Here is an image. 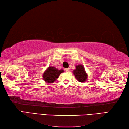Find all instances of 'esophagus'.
<instances>
[{
  "label": "esophagus",
  "mask_w": 129,
  "mask_h": 129,
  "mask_svg": "<svg viewBox=\"0 0 129 129\" xmlns=\"http://www.w3.org/2000/svg\"><path fill=\"white\" fill-rule=\"evenodd\" d=\"M66 71L67 72H70V68H66Z\"/></svg>",
  "instance_id": "34e87169"
}]
</instances>
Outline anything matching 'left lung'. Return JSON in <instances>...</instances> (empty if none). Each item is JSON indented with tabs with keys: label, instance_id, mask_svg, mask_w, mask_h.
<instances>
[{
	"label": "left lung",
	"instance_id": "left-lung-1",
	"mask_svg": "<svg viewBox=\"0 0 129 129\" xmlns=\"http://www.w3.org/2000/svg\"><path fill=\"white\" fill-rule=\"evenodd\" d=\"M73 73L78 82L83 83L85 82L87 80V74L83 65L78 64L76 66V69H75Z\"/></svg>",
	"mask_w": 129,
	"mask_h": 129
}]
</instances>
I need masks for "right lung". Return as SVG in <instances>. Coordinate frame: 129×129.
<instances>
[{
    "label": "right lung",
    "instance_id": "add662e5",
    "mask_svg": "<svg viewBox=\"0 0 129 129\" xmlns=\"http://www.w3.org/2000/svg\"><path fill=\"white\" fill-rule=\"evenodd\" d=\"M63 72V69L59 70L55 67L49 66L44 72L43 75V78L47 83H53L58 78L60 75Z\"/></svg>",
    "mask_w": 129,
    "mask_h": 129
}]
</instances>
